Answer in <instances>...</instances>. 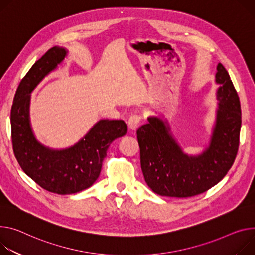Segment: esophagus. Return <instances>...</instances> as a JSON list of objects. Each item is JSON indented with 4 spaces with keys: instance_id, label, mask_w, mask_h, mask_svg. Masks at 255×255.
Returning <instances> with one entry per match:
<instances>
[{
    "instance_id": "1",
    "label": "esophagus",
    "mask_w": 255,
    "mask_h": 255,
    "mask_svg": "<svg viewBox=\"0 0 255 255\" xmlns=\"http://www.w3.org/2000/svg\"><path fill=\"white\" fill-rule=\"evenodd\" d=\"M141 124V116L135 114L130 116V118L128 120V127L131 131H135L138 129V127Z\"/></svg>"
}]
</instances>
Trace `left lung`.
<instances>
[{"label": "left lung", "mask_w": 255, "mask_h": 255, "mask_svg": "<svg viewBox=\"0 0 255 255\" xmlns=\"http://www.w3.org/2000/svg\"><path fill=\"white\" fill-rule=\"evenodd\" d=\"M216 82L219 107L210 145L199 155L185 154L163 120L149 117L137 129L140 164L150 189L161 196L190 197L211 189L234 164L241 128L237 91L225 67L219 63Z\"/></svg>", "instance_id": "8db88e82"}]
</instances>
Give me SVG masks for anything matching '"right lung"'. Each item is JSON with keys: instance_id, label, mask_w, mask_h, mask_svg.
Instances as JSON below:
<instances>
[{"instance_id": "obj_1", "label": "right lung", "mask_w": 255, "mask_h": 255, "mask_svg": "<svg viewBox=\"0 0 255 255\" xmlns=\"http://www.w3.org/2000/svg\"><path fill=\"white\" fill-rule=\"evenodd\" d=\"M67 55L54 47L37 60L20 81L11 109V137L21 169L45 190L72 194L94 184L100 176L110 144L127 132L122 120H100L73 146L55 150L40 144L29 123L30 92Z\"/></svg>"}]
</instances>
